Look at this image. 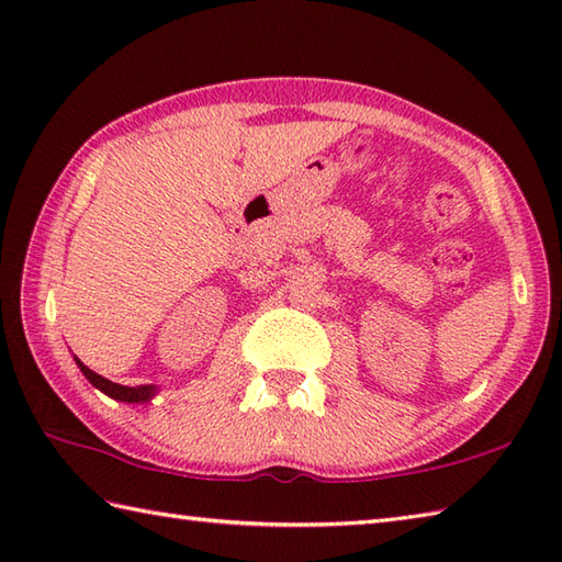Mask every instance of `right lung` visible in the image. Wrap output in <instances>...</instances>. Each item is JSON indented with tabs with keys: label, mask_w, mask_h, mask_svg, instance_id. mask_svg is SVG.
<instances>
[{
	"label": "right lung",
	"mask_w": 562,
	"mask_h": 562,
	"mask_svg": "<svg viewBox=\"0 0 562 562\" xmlns=\"http://www.w3.org/2000/svg\"><path fill=\"white\" fill-rule=\"evenodd\" d=\"M79 369L83 372V376H87L93 386H97L99 391H103L105 396H111L115 401H125V403H145L154 396V386H121V384H113V381L103 379L101 374L91 372V369L87 364H81L77 360Z\"/></svg>",
	"instance_id": "1"
}]
</instances>
